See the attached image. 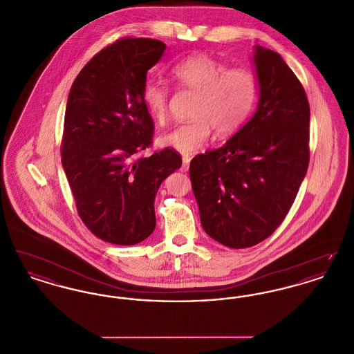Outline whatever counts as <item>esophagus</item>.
<instances>
[{
  "label": "esophagus",
  "mask_w": 354,
  "mask_h": 354,
  "mask_svg": "<svg viewBox=\"0 0 354 354\" xmlns=\"http://www.w3.org/2000/svg\"><path fill=\"white\" fill-rule=\"evenodd\" d=\"M189 158L188 156H183V163H182V167H180V169L183 171V172H187L188 171V169H189Z\"/></svg>",
  "instance_id": "34e87169"
}]
</instances>
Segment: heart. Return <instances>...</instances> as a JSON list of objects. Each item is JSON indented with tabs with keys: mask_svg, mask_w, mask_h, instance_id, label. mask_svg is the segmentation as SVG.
<instances>
[{
	"mask_svg": "<svg viewBox=\"0 0 354 354\" xmlns=\"http://www.w3.org/2000/svg\"><path fill=\"white\" fill-rule=\"evenodd\" d=\"M172 80L182 88L196 93L191 115L194 119L159 136V143L182 153L199 151L212 130L218 136L237 131L252 111L257 81L247 68H230L207 54L187 57L171 68ZM169 87L147 82L142 101L156 122H165L169 107Z\"/></svg>",
	"mask_w": 354,
	"mask_h": 354,
	"instance_id": "heart-1",
	"label": "heart"
}]
</instances>
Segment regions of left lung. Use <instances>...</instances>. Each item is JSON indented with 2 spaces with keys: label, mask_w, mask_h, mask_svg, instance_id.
<instances>
[{
  "label": "left lung",
  "mask_w": 354,
  "mask_h": 354,
  "mask_svg": "<svg viewBox=\"0 0 354 354\" xmlns=\"http://www.w3.org/2000/svg\"><path fill=\"white\" fill-rule=\"evenodd\" d=\"M256 113L223 147L196 155L189 178L203 230L230 248L270 237L286 219L309 165V102L276 51L256 45Z\"/></svg>",
  "instance_id": "obj_1"
}]
</instances>
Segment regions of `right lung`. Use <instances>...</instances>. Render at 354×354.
Here are the masks:
<instances>
[{
	"label": "right lung",
	"instance_id": "right-lung-1",
	"mask_svg": "<svg viewBox=\"0 0 354 354\" xmlns=\"http://www.w3.org/2000/svg\"><path fill=\"white\" fill-rule=\"evenodd\" d=\"M165 50L158 39L122 38L84 65L68 93L62 166L80 218L111 244L134 245L151 235L158 188L182 166L172 149L138 156L153 135L142 90Z\"/></svg>",
	"mask_w": 354,
	"mask_h": 354
}]
</instances>
